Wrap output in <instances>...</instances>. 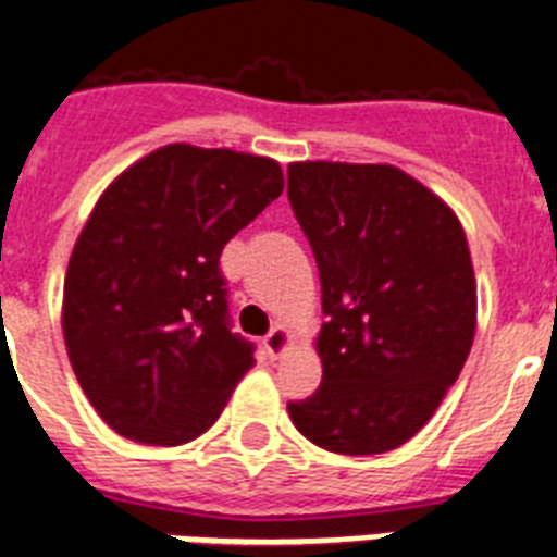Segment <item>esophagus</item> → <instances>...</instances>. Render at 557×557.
Masks as SVG:
<instances>
[{
    "mask_svg": "<svg viewBox=\"0 0 557 557\" xmlns=\"http://www.w3.org/2000/svg\"><path fill=\"white\" fill-rule=\"evenodd\" d=\"M288 344H292V338H288V332L283 330V326H274V330L262 338V349L269 352V358L283 356V352L288 349Z\"/></svg>",
    "mask_w": 557,
    "mask_h": 557,
    "instance_id": "1",
    "label": "esophagus"
}]
</instances>
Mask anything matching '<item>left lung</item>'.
<instances>
[{
    "label": "left lung",
    "mask_w": 557,
    "mask_h": 557,
    "mask_svg": "<svg viewBox=\"0 0 557 557\" xmlns=\"http://www.w3.org/2000/svg\"><path fill=\"white\" fill-rule=\"evenodd\" d=\"M288 201L321 274V387L288 401L318 448L367 457L422 431L471 352L476 283L454 210L389 164L300 161Z\"/></svg>",
    "instance_id": "8db88e82"
}]
</instances>
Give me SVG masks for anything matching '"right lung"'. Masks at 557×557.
Returning a JSON list of instances; mask_svg holds the SVG:
<instances>
[{"mask_svg": "<svg viewBox=\"0 0 557 557\" xmlns=\"http://www.w3.org/2000/svg\"><path fill=\"white\" fill-rule=\"evenodd\" d=\"M280 193L277 161L170 144L100 196L65 271L63 335L112 431L185 445L216 422L253 364L219 257Z\"/></svg>", "mask_w": 557, "mask_h": 557, "instance_id": "obj_1", "label": "right lung"}]
</instances>
